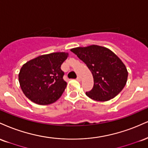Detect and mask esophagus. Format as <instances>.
<instances>
[{
	"label": "esophagus",
	"mask_w": 148,
	"mask_h": 148,
	"mask_svg": "<svg viewBox=\"0 0 148 148\" xmlns=\"http://www.w3.org/2000/svg\"><path fill=\"white\" fill-rule=\"evenodd\" d=\"M77 79V81H78V82H80L81 81V77L79 76V77H77V79Z\"/></svg>",
	"instance_id": "esophagus-1"
}]
</instances>
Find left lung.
I'll list each match as a JSON object with an SVG mask.
<instances>
[{"label": "left lung", "instance_id": "obj_1", "mask_svg": "<svg viewBox=\"0 0 148 148\" xmlns=\"http://www.w3.org/2000/svg\"><path fill=\"white\" fill-rule=\"evenodd\" d=\"M71 51L86 64L93 75V87L86 92L88 98L96 101H108L125 86L128 76L125 65L109 48L91 45L72 48Z\"/></svg>", "mask_w": 148, "mask_h": 148}]
</instances>
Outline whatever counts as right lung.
Instances as JSON below:
<instances>
[{
    "instance_id": "obj_1",
    "label": "right lung",
    "mask_w": 148,
    "mask_h": 148,
    "mask_svg": "<svg viewBox=\"0 0 148 148\" xmlns=\"http://www.w3.org/2000/svg\"><path fill=\"white\" fill-rule=\"evenodd\" d=\"M69 53H53L28 61L18 74L22 91L31 101L41 105L56 102L66 87L61 66Z\"/></svg>"
}]
</instances>
